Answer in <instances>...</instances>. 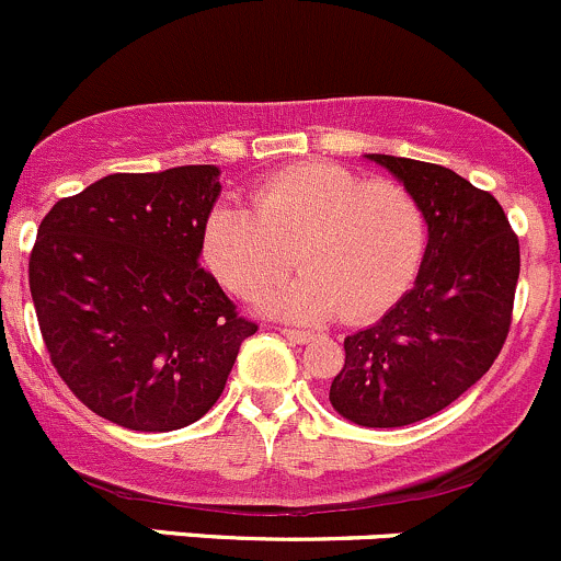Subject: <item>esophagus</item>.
Wrapping results in <instances>:
<instances>
[{
	"label": "esophagus",
	"instance_id": "esophagus-1",
	"mask_svg": "<svg viewBox=\"0 0 561 561\" xmlns=\"http://www.w3.org/2000/svg\"><path fill=\"white\" fill-rule=\"evenodd\" d=\"M278 332L283 334V337H288V340H291V343H299V345H305V343H310V340H313V334H310V332H305V329L278 327Z\"/></svg>",
	"mask_w": 561,
	"mask_h": 561
}]
</instances>
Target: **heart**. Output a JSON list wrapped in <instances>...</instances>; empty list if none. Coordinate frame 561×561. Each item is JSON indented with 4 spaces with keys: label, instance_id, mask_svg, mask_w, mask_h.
<instances>
[{
    "label": "heart",
    "instance_id": "heart-1",
    "mask_svg": "<svg viewBox=\"0 0 561 561\" xmlns=\"http://www.w3.org/2000/svg\"><path fill=\"white\" fill-rule=\"evenodd\" d=\"M424 248V210L405 186L329 161L273 172L253 186L251 210L216 205L202 227V259L240 297L273 286L294 251L302 273L262 294L259 308L297 321L386 313L413 283Z\"/></svg>",
    "mask_w": 561,
    "mask_h": 561
}]
</instances>
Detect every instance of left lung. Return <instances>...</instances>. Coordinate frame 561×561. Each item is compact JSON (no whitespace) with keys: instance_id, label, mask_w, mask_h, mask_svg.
Masks as SVG:
<instances>
[{"instance_id":"8db88e82","label":"left lung","mask_w":561,"mask_h":561,"mask_svg":"<svg viewBox=\"0 0 561 561\" xmlns=\"http://www.w3.org/2000/svg\"><path fill=\"white\" fill-rule=\"evenodd\" d=\"M424 210V259L410 291L345 337L329 402L359 426H408L440 413L489 373L511 329L518 238L489 192L454 170L367 153Z\"/></svg>"}]
</instances>
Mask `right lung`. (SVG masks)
Instances as JSON below:
<instances>
[{"label": "right lung", "instance_id": "obj_1", "mask_svg": "<svg viewBox=\"0 0 561 561\" xmlns=\"http://www.w3.org/2000/svg\"><path fill=\"white\" fill-rule=\"evenodd\" d=\"M218 175L213 164L115 172L56 202L37 229L28 288L50 362L85 408L126 430L199 421L256 332L199 264Z\"/></svg>", "mask_w": 561, "mask_h": 561}]
</instances>
